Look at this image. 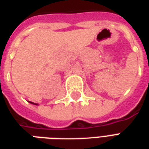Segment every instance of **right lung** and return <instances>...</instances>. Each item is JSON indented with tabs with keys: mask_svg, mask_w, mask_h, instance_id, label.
I'll return each mask as SVG.
<instances>
[{
	"mask_svg": "<svg viewBox=\"0 0 149 149\" xmlns=\"http://www.w3.org/2000/svg\"><path fill=\"white\" fill-rule=\"evenodd\" d=\"M30 102V103H32V104H34V105H37V104H36V103H33L32 102Z\"/></svg>",
	"mask_w": 149,
	"mask_h": 149,
	"instance_id": "right-lung-1",
	"label": "right lung"
}]
</instances>
